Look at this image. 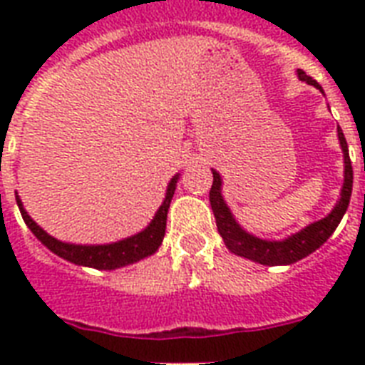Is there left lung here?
<instances>
[{
    "instance_id": "8db88e82",
    "label": "left lung",
    "mask_w": 365,
    "mask_h": 365,
    "mask_svg": "<svg viewBox=\"0 0 365 365\" xmlns=\"http://www.w3.org/2000/svg\"><path fill=\"white\" fill-rule=\"evenodd\" d=\"M297 77L301 81L309 83L312 87H317L324 94V88L318 85L312 77H309L303 70H297ZM337 138H339V145L343 149V160H345V180H343V187H341V197L337 205L331 208L328 216L318 220V222L309 223L305 229H301L297 233L289 235L282 240H267L259 239L255 235L248 233L240 227V223L235 220L233 212L223 200L222 195V176L220 172L212 168L214 174V182L210 189V206L216 216L217 231L222 235L223 242L233 252L235 255L246 257L250 261L261 263V265H292L295 261L303 259L314 250H318L326 240L334 235L337 225L341 223L345 216L349 202H351L352 195V165L351 157H349V145H346L345 134L341 128H337Z\"/></svg>"
}]
</instances>
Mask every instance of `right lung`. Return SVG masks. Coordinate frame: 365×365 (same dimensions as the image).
Instances as JSON below:
<instances>
[{"label":"right lung","mask_w":365,"mask_h":365,"mask_svg":"<svg viewBox=\"0 0 365 365\" xmlns=\"http://www.w3.org/2000/svg\"><path fill=\"white\" fill-rule=\"evenodd\" d=\"M178 180H180V174L172 176L170 183L166 187L165 200L159 206V210L155 212L153 220H151L148 227L140 231V233L132 235V237H126V239L111 244H71L54 239L31 220L30 214L24 210V205H22L16 191H14V195H16V205H19V210L28 229L53 254H56L62 259L70 261V263H76V265L93 267V269H100V271H113V269L132 265V263H136L143 257H149L159 250L160 242L165 239L166 214H168V208H170V200L174 197V191H176Z\"/></svg>","instance_id":"add662e5"}]
</instances>
